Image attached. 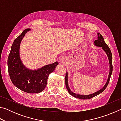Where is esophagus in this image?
Wrapping results in <instances>:
<instances>
[{"label":"esophagus","mask_w":121,"mask_h":121,"mask_svg":"<svg viewBox=\"0 0 121 121\" xmlns=\"http://www.w3.org/2000/svg\"><path fill=\"white\" fill-rule=\"evenodd\" d=\"M60 61L61 63H62V64H65L67 61V59L66 58V57L62 56V58L60 59Z\"/></svg>","instance_id":"1"}]
</instances>
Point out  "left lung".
<instances>
[{
  "instance_id": "left-lung-1",
  "label": "left lung",
  "mask_w": 121,
  "mask_h": 121,
  "mask_svg": "<svg viewBox=\"0 0 121 121\" xmlns=\"http://www.w3.org/2000/svg\"><path fill=\"white\" fill-rule=\"evenodd\" d=\"M97 35H98V39L97 40H95V42H94V45H95V46L101 48L102 50L105 51V52L106 53V54H107V56H108V60H109V75H108L107 81L106 82L105 85L103 87L101 88V89L99 90V91L95 92L93 93L92 94H90V95H79V94H77V93H75L74 92H73L70 90V88H69V85H68V72H66V73H65V86H66L67 89L68 90L69 93L70 94V95L76 98H78V99H89L94 97H95V96H97V95H99L100 93H102V92L106 89V88L107 87L108 83H109L110 76H111V75L112 74V54L111 51H110L109 47H108V45H107V44H106L105 41H104L103 37L101 35L100 33H98Z\"/></svg>"
}]
</instances>
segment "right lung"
I'll use <instances>...</instances> for the list:
<instances>
[{"mask_svg":"<svg viewBox=\"0 0 121 121\" xmlns=\"http://www.w3.org/2000/svg\"><path fill=\"white\" fill-rule=\"evenodd\" d=\"M30 30L25 29L14 40L8 58V70L10 78L16 87L27 93H38L45 88L49 75L59 63L56 61L35 70L26 67L20 56V46L22 39Z\"/></svg>","mask_w":121,"mask_h":121,"instance_id":"obj_1","label":"right lung"}]
</instances>
